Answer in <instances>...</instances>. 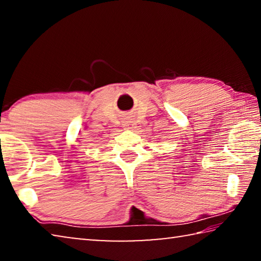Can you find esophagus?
Returning <instances> with one entry per match:
<instances>
[{"label":"esophagus","instance_id":"34e87169","mask_svg":"<svg viewBox=\"0 0 261 261\" xmlns=\"http://www.w3.org/2000/svg\"><path fill=\"white\" fill-rule=\"evenodd\" d=\"M132 121L130 120V118H125L124 121H123V126L125 127V129H132Z\"/></svg>","mask_w":261,"mask_h":261}]
</instances>
